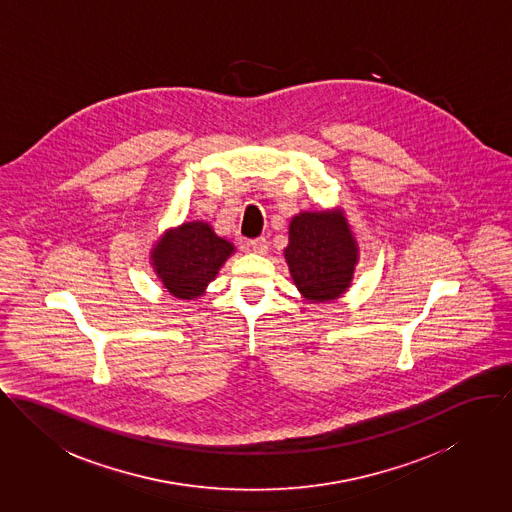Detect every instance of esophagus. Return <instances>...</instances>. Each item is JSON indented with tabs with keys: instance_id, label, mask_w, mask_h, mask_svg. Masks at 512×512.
<instances>
[{
	"instance_id": "1",
	"label": "esophagus",
	"mask_w": 512,
	"mask_h": 512,
	"mask_svg": "<svg viewBox=\"0 0 512 512\" xmlns=\"http://www.w3.org/2000/svg\"><path fill=\"white\" fill-rule=\"evenodd\" d=\"M245 249L251 251V253H257V255H265L269 251V243L265 237H257V239H251L245 243Z\"/></svg>"
}]
</instances>
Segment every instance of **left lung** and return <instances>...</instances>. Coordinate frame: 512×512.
<instances>
[{
	"mask_svg": "<svg viewBox=\"0 0 512 512\" xmlns=\"http://www.w3.org/2000/svg\"><path fill=\"white\" fill-rule=\"evenodd\" d=\"M284 261L304 300L332 302L343 296L359 263V245L343 210L296 214L288 226Z\"/></svg>",
	"mask_w": 512,
	"mask_h": 512,
	"instance_id": "left-lung-1",
	"label": "left lung"
}]
</instances>
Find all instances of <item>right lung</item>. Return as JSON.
Masks as SVG:
<instances>
[{"label":"right lung","mask_w":512,"mask_h":512,"mask_svg":"<svg viewBox=\"0 0 512 512\" xmlns=\"http://www.w3.org/2000/svg\"><path fill=\"white\" fill-rule=\"evenodd\" d=\"M233 253L235 245L208 222H184L155 241L151 267L174 298L194 300L206 292Z\"/></svg>","instance_id":"obj_1"}]
</instances>
